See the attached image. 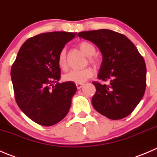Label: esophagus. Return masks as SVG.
Returning a JSON list of instances; mask_svg holds the SVG:
<instances>
[{
    "mask_svg": "<svg viewBox=\"0 0 157 157\" xmlns=\"http://www.w3.org/2000/svg\"><path fill=\"white\" fill-rule=\"evenodd\" d=\"M76 87L78 89H80V88H82L83 87V85L82 84H76Z\"/></svg>",
    "mask_w": 157,
    "mask_h": 157,
    "instance_id": "1",
    "label": "esophagus"
}]
</instances>
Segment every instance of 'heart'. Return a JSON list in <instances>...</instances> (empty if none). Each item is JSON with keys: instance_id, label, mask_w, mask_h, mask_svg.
Returning <instances> with one entry per match:
<instances>
[{"instance_id": "b5f03b06", "label": "heart", "mask_w": 157, "mask_h": 157, "mask_svg": "<svg viewBox=\"0 0 157 157\" xmlns=\"http://www.w3.org/2000/svg\"><path fill=\"white\" fill-rule=\"evenodd\" d=\"M78 48L85 55L88 56V61L94 66H98V59L94 56L96 52V48L92 43L88 41H82L78 43ZM66 57L67 52L66 48H63L60 51L58 57L59 66L61 69H65L66 68ZM92 69L90 67L85 68L83 69H72L66 74H65L63 78L66 82H74L76 84H82L91 78L93 75Z\"/></svg>"}]
</instances>
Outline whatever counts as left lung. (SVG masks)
I'll list each match as a JSON object with an SVG mask.
<instances>
[{
  "label": "left lung",
  "mask_w": 157,
  "mask_h": 157,
  "mask_svg": "<svg viewBox=\"0 0 157 157\" xmlns=\"http://www.w3.org/2000/svg\"><path fill=\"white\" fill-rule=\"evenodd\" d=\"M79 37L100 49L103 56L98 79L93 82L96 91L91 99L94 109L111 120L131 114L144 96L147 82L145 61L133 43L121 33L101 29L84 31Z\"/></svg>",
  "instance_id": "left-lung-1"
}]
</instances>
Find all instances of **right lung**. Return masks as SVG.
<instances>
[{
    "label": "right lung",
    "instance_id": "1",
    "mask_svg": "<svg viewBox=\"0 0 157 157\" xmlns=\"http://www.w3.org/2000/svg\"><path fill=\"white\" fill-rule=\"evenodd\" d=\"M50 32L33 36L22 45L10 71L14 97L21 111L42 126H52L69 111L77 91L74 82L59 83L60 51L75 36Z\"/></svg>",
    "mask_w": 157,
    "mask_h": 157
}]
</instances>
